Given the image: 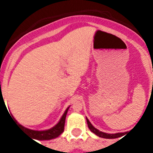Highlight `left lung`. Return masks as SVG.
<instances>
[{
    "mask_svg": "<svg viewBox=\"0 0 153 153\" xmlns=\"http://www.w3.org/2000/svg\"><path fill=\"white\" fill-rule=\"evenodd\" d=\"M86 122H87V125H88L89 129H90L91 132H93L94 134H96L97 136H98L99 137L104 138V139H116V138L121 137V136H124L125 135V132H118V133H114V134H110V133H106V132H101V131L98 130L97 129H96L95 127L93 126L91 124V123L89 121V120L86 117Z\"/></svg>",
    "mask_w": 153,
    "mask_h": 153,
    "instance_id": "1",
    "label": "left lung"
}]
</instances>
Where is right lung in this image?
<instances>
[{
  "label": "right lung",
  "mask_w": 153,
  "mask_h": 153,
  "mask_svg": "<svg viewBox=\"0 0 153 153\" xmlns=\"http://www.w3.org/2000/svg\"><path fill=\"white\" fill-rule=\"evenodd\" d=\"M69 108H70V106L65 110L64 113H63V115L62 116L61 118H60V121L57 123V124L55 125L53 127H52L51 129H47V130L38 131L27 129L26 127L21 126V124H19L17 122V120L13 118V120H14V122L17 123L18 124L19 126L21 127L25 132H27L28 134H29L32 138H33V139L37 140H52V139H55V138L58 137V136H60L62 132H63V130H64L65 120H66V116H67V111H68Z\"/></svg>",
  "instance_id": "obj_1"
}]
</instances>
